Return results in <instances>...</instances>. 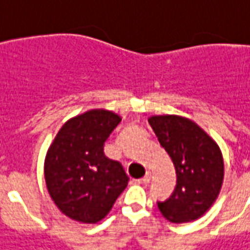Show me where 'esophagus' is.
Here are the masks:
<instances>
[{
	"mask_svg": "<svg viewBox=\"0 0 250 250\" xmlns=\"http://www.w3.org/2000/svg\"><path fill=\"white\" fill-rule=\"evenodd\" d=\"M150 181H151V172H146L145 176L140 180V182H143V184H149Z\"/></svg>",
	"mask_w": 250,
	"mask_h": 250,
	"instance_id": "esophagus-1",
	"label": "esophagus"
}]
</instances>
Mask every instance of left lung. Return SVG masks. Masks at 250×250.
Here are the masks:
<instances>
[{"label": "left lung", "instance_id": "left-lung-1", "mask_svg": "<svg viewBox=\"0 0 250 250\" xmlns=\"http://www.w3.org/2000/svg\"><path fill=\"white\" fill-rule=\"evenodd\" d=\"M147 121L177 174L171 198L158 202L160 213L173 224L198 220L222 188L225 167L220 146L195 122L181 115H153Z\"/></svg>", "mask_w": 250, "mask_h": 250}]
</instances>
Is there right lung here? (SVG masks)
Returning <instances> with one entry per match:
<instances>
[{"mask_svg": "<svg viewBox=\"0 0 250 250\" xmlns=\"http://www.w3.org/2000/svg\"><path fill=\"white\" fill-rule=\"evenodd\" d=\"M122 118L91 109L64 123L44 158V180L55 206L82 224L106 217L128 185L122 164L105 157L107 137Z\"/></svg>", "mask_w": 250, "mask_h": 250, "instance_id": "obj_1", "label": "right lung"}]
</instances>
